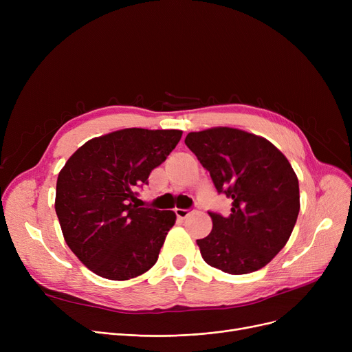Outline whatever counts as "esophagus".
I'll return each mask as SVG.
<instances>
[{
  "label": "esophagus",
  "mask_w": 352,
  "mask_h": 352,
  "mask_svg": "<svg viewBox=\"0 0 352 352\" xmlns=\"http://www.w3.org/2000/svg\"><path fill=\"white\" fill-rule=\"evenodd\" d=\"M191 212H194L192 208H187V210H182V208H175V214L178 218H187Z\"/></svg>",
  "instance_id": "obj_1"
}]
</instances>
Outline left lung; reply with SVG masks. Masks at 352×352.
Wrapping results in <instances>:
<instances>
[{
    "label": "left lung",
    "mask_w": 352,
    "mask_h": 352,
    "mask_svg": "<svg viewBox=\"0 0 352 352\" xmlns=\"http://www.w3.org/2000/svg\"><path fill=\"white\" fill-rule=\"evenodd\" d=\"M186 145L232 199L231 214L208 212L211 232L197 239L204 261L232 275L265 267L287 244L300 212V187L285 155L268 140L217 126L190 133Z\"/></svg>",
    "instance_id": "left-lung-1"
}]
</instances>
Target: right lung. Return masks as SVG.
<instances>
[{
  "instance_id": "obj_1",
  "label": "right lung",
  "mask_w": 352,
  "mask_h": 352,
  "mask_svg": "<svg viewBox=\"0 0 352 352\" xmlns=\"http://www.w3.org/2000/svg\"><path fill=\"white\" fill-rule=\"evenodd\" d=\"M181 135L179 129L125 128L87 141L65 162L55 212L67 245L94 274L125 281L157 263L177 217L140 207L135 190Z\"/></svg>"
}]
</instances>
